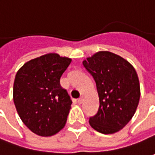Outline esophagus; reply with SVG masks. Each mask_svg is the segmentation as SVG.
<instances>
[{
	"label": "esophagus",
	"mask_w": 155,
	"mask_h": 155,
	"mask_svg": "<svg viewBox=\"0 0 155 155\" xmlns=\"http://www.w3.org/2000/svg\"><path fill=\"white\" fill-rule=\"evenodd\" d=\"M77 102H78V104H82V102H83V98L82 97H81V98H79L77 100Z\"/></svg>",
	"instance_id": "34e87169"
}]
</instances>
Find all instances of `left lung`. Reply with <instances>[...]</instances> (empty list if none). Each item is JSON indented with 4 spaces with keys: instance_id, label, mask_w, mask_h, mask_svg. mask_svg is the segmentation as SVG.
<instances>
[{
    "instance_id": "1",
    "label": "left lung",
    "mask_w": 155,
    "mask_h": 155,
    "mask_svg": "<svg viewBox=\"0 0 155 155\" xmlns=\"http://www.w3.org/2000/svg\"><path fill=\"white\" fill-rule=\"evenodd\" d=\"M94 77L99 94L97 114L89 124L102 134L122 130L136 112L140 99V83L136 69L123 57L109 51H99L83 61Z\"/></svg>"
}]
</instances>
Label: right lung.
<instances>
[{
    "label": "right lung",
    "instance_id": "right-lung-1",
    "mask_svg": "<svg viewBox=\"0 0 155 155\" xmlns=\"http://www.w3.org/2000/svg\"><path fill=\"white\" fill-rule=\"evenodd\" d=\"M71 59L50 53L25 62L16 74L14 102L22 122L41 136L56 134L65 126L72 100L60 85Z\"/></svg>",
    "mask_w": 155,
    "mask_h": 155
}]
</instances>
